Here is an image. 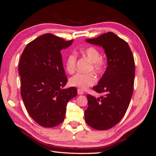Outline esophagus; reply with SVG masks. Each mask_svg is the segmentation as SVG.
<instances>
[{
  "instance_id": "esophagus-1",
  "label": "esophagus",
  "mask_w": 156,
  "mask_h": 156,
  "mask_svg": "<svg viewBox=\"0 0 156 156\" xmlns=\"http://www.w3.org/2000/svg\"><path fill=\"white\" fill-rule=\"evenodd\" d=\"M78 94H79V95H82V94H84V92L82 91L81 89H80V88H78Z\"/></svg>"
}]
</instances>
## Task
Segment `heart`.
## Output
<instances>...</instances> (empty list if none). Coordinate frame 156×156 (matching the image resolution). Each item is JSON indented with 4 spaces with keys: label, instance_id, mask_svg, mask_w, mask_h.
<instances>
[{
    "label": "heart",
    "instance_id": "heart-1",
    "mask_svg": "<svg viewBox=\"0 0 156 156\" xmlns=\"http://www.w3.org/2000/svg\"><path fill=\"white\" fill-rule=\"evenodd\" d=\"M82 53L91 62L89 71H93L97 74H101L102 73H103L106 66V60L105 58L100 57V51L97 48L90 46L84 49ZM76 60H77V55L74 53L70 54L67 57L66 60V69L69 74L74 72ZM96 82H97V78L93 73H88V74L77 73L72 76L69 80V83L72 87H77L82 90H85L90 86L94 85Z\"/></svg>",
    "mask_w": 156,
    "mask_h": 156
}]
</instances>
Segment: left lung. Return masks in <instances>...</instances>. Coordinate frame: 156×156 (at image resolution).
<instances>
[{
  "label": "left lung",
  "mask_w": 156,
  "mask_h": 156,
  "mask_svg": "<svg viewBox=\"0 0 156 156\" xmlns=\"http://www.w3.org/2000/svg\"><path fill=\"white\" fill-rule=\"evenodd\" d=\"M86 41L104 49L107 68L93 87L94 91L104 96L96 98L87 94L85 121L94 129L107 130L121 120L128 108L133 92L134 58L127 43L112 32Z\"/></svg>",
  "instance_id": "1"
}]
</instances>
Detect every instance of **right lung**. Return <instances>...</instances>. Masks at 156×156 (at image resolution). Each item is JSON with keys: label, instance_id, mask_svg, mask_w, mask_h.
<instances>
[{"label": "right lung", "instance_id": "obj_1", "mask_svg": "<svg viewBox=\"0 0 156 156\" xmlns=\"http://www.w3.org/2000/svg\"><path fill=\"white\" fill-rule=\"evenodd\" d=\"M72 42L46 34L28 44L21 56V97L30 117L44 127L63 122L67 103L77 95L75 87L62 88L68 78L60 51Z\"/></svg>", "mask_w": 156, "mask_h": 156}]
</instances>
